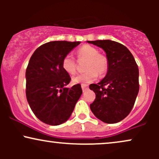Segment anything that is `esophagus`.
Segmentation results:
<instances>
[{
	"instance_id": "34e87169",
	"label": "esophagus",
	"mask_w": 159,
	"mask_h": 159,
	"mask_svg": "<svg viewBox=\"0 0 159 159\" xmlns=\"http://www.w3.org/2000/svg\"><path fill=\"white\" fill-rule=\"evenodd\" d=\"M81 88H82V90H83V92H84L88 89V85L87 84H82L81 85Z\"/></svg>"
}]
</instances>
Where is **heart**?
Returning a JSON list of instances; mask_svg holds the SVG:
<instances>
[{"label": "heart", "mask_w": 159, "mask_h": 159, "mask_svg": "<svg viewBox=\"0 0 159 159\" xmlns=\"http://www.w3.org/2000/svg\"><path fill=\"white\" fill-rule=\"evenodd\" d=\"M78 59H87L85 69L83 73L72 78V83L74 84H87L91 83L98 77V73L103 75L108 68V61L105 55L98 54V50L89 45H82L77 50ZM62 67L69 75L76 72V61L72 54H68L62 61Z\"/></svg>", "instance_id": "1"}]
</instances>
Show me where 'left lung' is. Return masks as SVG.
Listing matches in <instances>:
<instances>
[{"instance_id":"1","label":"left lung","mask_w":159,"mask_h":159,"mask_svg":"<svg viewBox=\"0 0 159 159\" xmlns=\"http://www.w3.org/2000/svg\"><path fill=\"white\" fill-rule=\"evenodd\" d=\"M87 43L102 48L108 61L105 77L90 85L96 93L90 110L104 123H116L126 117L135 102L139 91L138 65L132 53L119 43L109 39Z\"/></svg>"}]
</instances>
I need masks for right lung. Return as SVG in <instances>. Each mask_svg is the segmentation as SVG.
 I'll use <instances>...</instances> for the list:
<instances>
[{
    "label": "right lung",
    "instance_id": "add662e5",
    "mask_svg": "<svg viewBox=\"0 0 159 159\" xmlns=\"http://www.w3.org/2000/svg\"><path fill=\"white\" fill-rule=\"evenodd\" d=\"M79 42L52 41L39 46L27 65L26 96L36 117L44 123L58 125L67 121L81 97V84L66 87L70 76L62 61Z\"/></svg>",
    "mask_w": 159,
    "mask_h": 159
}]
</instances>
